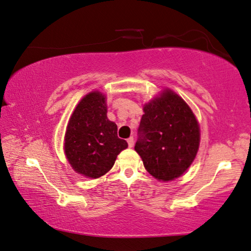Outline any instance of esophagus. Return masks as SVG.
Wrapping results in <instances>:
<instances>
[{"instance_id":"1","label":"esophagus","mask_w":251,"mask_h":251,"mask_svg":"<svg viewBox=\"0 0 251 251\" xmlns=\"http://www.w3.org/2000/svg\"><path fill=\"white\" fill-rule=\"evenodd\" d=\"M126 142H128V146L129 147L131 148V147H133V144H134V139H133V137H130L128 140H126Z\"/></svg>"}]
</instances>
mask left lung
Instances as JSON below:
<instances>
[{
	"mask_svg": "<svg viewBox=\"0 0 251 251\" xmlns=\"http://www.w3.org/2000/svg\"><path fill=\"white\" fill-rule=\"evenodd\" d=\"M134 150L150 175L164 182L190 167L200 145L199 123L190 106L171 90L145 104Z\"/></svg>",
	"mask_w": 251,
	"mask_h": 251,
	"instance_id": "8db88e82",
	"label": "left lung"
}]
</instances>
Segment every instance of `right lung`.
I'll return each instance as SVG.
<instances>
[{
    "mask_svg": "<svg viewBox=\"0 0 251 251\" xmlns=\"http://www.w3.org/2000/svg\"><path fill=\"white\" fill-rule=\"evenodd\" d=\"M126 147V141L118 137L117 125L106 117L105 96L100 92L84 96L65 134V153L74 171L91 178L101 177Z\"/></svg>",
    "mask_w": 251,
    "mask_h": 251,
    "instance_id": "obj_1",
    "label": "right lung"
}]
</instances>
